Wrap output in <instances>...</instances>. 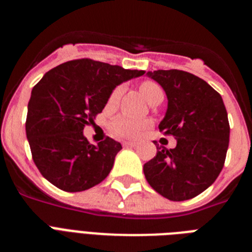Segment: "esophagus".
I'll use <instances>...</instances> for the list:
<instances>
[{
    "label": "esophagus",
    "instance_id": "34e87169",
    "mask_svg": "<svg viewBox=\"0 0 252 252\" xmlns=\"http://www.w3.org/2000/svg\"><path fill=\"white\" fill-rule=\"evenodd\" d=\"M124 146H125V148H135V146H137V142L125 141L124 142Z\"/></svg>",
    "mask_w": 252,
    "mask_h": 252
}]
</instances>
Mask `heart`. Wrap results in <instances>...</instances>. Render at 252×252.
<instances>
[{"instance_id": "obj_1", "label": "heart", "mask_w": 252, "mask_h": 252, "mask_svg": "<svg viewBox=\"0 0 252 252\" xmlns=\"http://www.w3.org/2000/svg\"><path fill=\"white\" fill-rule=\"evenodd\" d=\"M121 87L115 88L110 97V101H117L121 95ZM140 92H141L142 97L149 102L153 97H155L159 93H162V91L155 82L146 81L140 84ZM150 126L151 121L148 119H136V117H131V116H119L111 124V131L119 137L135 139V137L141 136L142 133L150 128Z\"/></svg>"}]
</instances>
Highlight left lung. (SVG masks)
<instances>
[{
  "mask_svg": "<svg viewBox=\"0 0 252 252\" xmlns=\"http://www.w3.org/2000/svg\"><path fill=\"white\" fill-rule=\"evenodd\" d=\"M168 98L159 130L173 135L174 149L157 148L144 165L148 183L170 201L201 194L221 173L230 141V125L221 94L192 73L170 69L146 73Z\"/></svg>",
  "mask_w": 252,
  "mask_h": 252,
  "instance_id": "obj_1",
  "label": "left lung"
}]
</instances>
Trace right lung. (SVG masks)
<instances>
[{"instance_id": "obj_1", "label": "right lung", "mask_w": 252, "mask_h": 252, "mask_svg": "<svg viewBox=\"0 0 252 252\" xmlns=\"http://www.w3.org/2000/svg\"><path fill=\"white\" fill-rule=\"evenodd\" d=\"M144 73L78 59L44 74L31 91L26 136L35 165L46 180L65 192H82L110 174L121 144L111 137L90 144L84 126L93 124L116 87Z\"/></svg>"}]
</instances>
